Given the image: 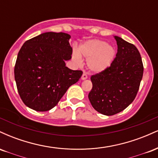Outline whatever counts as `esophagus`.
I'll use <instances>...</instances> for the list:
<instances>
[{
    "instance_id": "esophagus-1",
    "label": "esophagus",
    "mask_w": 158,
    "mask_h": 158,
    "mask_svg": "<svg viewBox=\"0 0 158 158\" xmlns=\"http://www.w3.org/2000/svg\"><path fill=\"white\" fill-rule=\"evenodd\" d=\"M88 79V75H87L86 73H83L82 76H81V79L82 80H85V79Z\"/></svg>"
}]
</instances>
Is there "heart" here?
<instances>
[{
	"instance_id": "obj_1",
	"label": "heart",
	"mask_w": 158,
	"mask_h": 158,
	"mask_svg": "<svg viewBox=\"0 0 158 158\" xmlns=\"http://www.w3.org/2000/svg\"><path fill=\"white\" fill-rule=\"evenodd\" d=\"M81 56L87 60L90 70L94 73H100L110 66L116 56V50L111 45L98 39H91L85 41L79 46V53L73 52V59L76 63L82 62Z\"/></svg>"
}]
</instances>
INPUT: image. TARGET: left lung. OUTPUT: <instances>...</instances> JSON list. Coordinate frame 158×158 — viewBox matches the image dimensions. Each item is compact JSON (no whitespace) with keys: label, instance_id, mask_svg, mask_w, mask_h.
Wrapping results in <instances>:
<instances>
[{"label":"left lung","instance_id":"left-lung-1","mask_svg":"<svg viewBox=\"0 0 158 158\" xmlns=\"http://www.w3.org/2000/svg\"><path fill=\"white\" fill-rule=\"evenodd\" d=\"M117 53L108 68L91 76L93 87L88 94L92 106L99 113L111 116L133 102L143 74L140 54L134 44L114 36Z\"/></svg>","mask_w":158,"mask_h":158}]
</instances>
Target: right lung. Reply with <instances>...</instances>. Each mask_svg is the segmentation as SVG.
I'll return each mask as SVG.
<instances>
[{"instance_id": "add662e5", "label": "right lung", "mask_w": 158, "mask_h": 158, "mask_svg": "<svg viewBox=\"0 0 158 158\" xmlns=\"http://www.w3.org/2000/svg\"><path fill=\"white\" fill-rule=\"evenodd\" d=\"M70 35L48 32L27 40L18 54L14 73L23 102L37 111L54 108L69 87L77 83L81 70L66 67L73 50Z\"/></svg>"}]
</instances>
